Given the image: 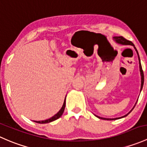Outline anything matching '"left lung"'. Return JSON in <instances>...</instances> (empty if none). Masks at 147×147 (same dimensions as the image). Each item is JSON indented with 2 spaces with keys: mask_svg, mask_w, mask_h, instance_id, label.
Masks as SVG:
<instances>
[{
  "mask_svg": "<svg viewBox=\"0 0 147 147\" xmlns=\"http://www.w3.org/2000/svg\"><path fill=\"white\" fill-rule=\"evenodd\" d=\"M113 39H114V40L115 41V42H117V43L120 44V45H131V46L134 47V49H135V51H137V55H138V58H139V63H140V74H141V89H140V92H141V90H142V88H143L144 81V77L143 70H142V65H141V61H140V57H139L138 51H137V49H136V47H134V44H133L132 42H131V41H129V40H126V39H125V38H124L123 37H122V36H119V37H113ZM137 102H136V103H135V105H134V107H135L136 104H137ZM134 107H133V108L131 109V110H130V111L129 112V113H127V114L125 115H124V116H122V117H117V118H113V119H111V118H103V117H98V116H97V115H96V116L97 117H98V118H100V119H107V120H113V119H119V118H122V117H126L127 115H129V113H131V110H132L133 109H134Z\"/></svg>",
  "mask_w": 147,
  "mask_h": 147,
  "instance_id": "1",
  "label": "left lung"
}]
</instances>
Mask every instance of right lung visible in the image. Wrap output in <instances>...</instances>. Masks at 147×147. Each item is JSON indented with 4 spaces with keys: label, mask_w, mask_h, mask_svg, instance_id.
<instances>
[{
    "label": "right lung",
    "mask_w": 147,
    "mask_h": 147,
    "mask_svg": "<svg viewBox=\"0 0 147 147\" xmlns=\"http://www.w3.org/2000/svg\"><path fill=\"white\" fill-rule=\"evenodd\" d=\"M65 106H66V98L64 99V102H63V104L61 107V110L58 112L56 115H54L53 117H51V118L46 119V120H42V121H34V122H37V123H40V124H45V123H49V122H53V121L56 120V119H59L63 113V111H64V109H65Z\"/></svg>",
    "instance_id": "right-lung-1"
}]
</instances>
